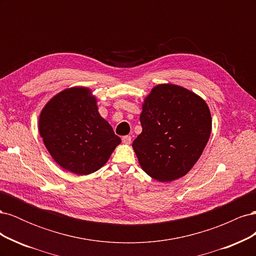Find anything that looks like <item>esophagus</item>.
<instances>
[{
  "label": "esophagus",
  "mask_w": 256,
  "mask_h": 256,
  "mask_svg": "<svg viewBox=\"0 0 256 256\" xmlns=\"http://www.w3.org/2000/svg\"><path fill=\"white\" fill-rule=\"evenodd\" d=\"M122 143H125V144H130L131 143V136H122Z\"/></svg>",
  "instance_id": "34e87169"
}]
</instances>
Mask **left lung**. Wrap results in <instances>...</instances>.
Masks as SVG:
<instances>
[{
  "instance_id": "obj_1",
  "label": "left lung",
  "mask_w": 256,
  "mask_h": 256,
  "mask_svg": "<svg viewBox=\"0 0 256 256\" xmlns=\"http://www.w3.org/2000/svg\"><path fill=\"white\" fill-rule=\"evenodd\" d=\"M142 132L132 147L144 172L166 182L187 174L202 154L212 132L204 100L174 84L154 88L143 104Z\"/></svg>"
}]
</instances>
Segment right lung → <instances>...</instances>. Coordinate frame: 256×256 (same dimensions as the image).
Instances as JSON below:
<instances>
[{
	"mask_svg": "<svg viewBox=\"0 0 256 256\" xmlns=\"http://www.w3.org/2000/svg\"><path fill=\"white\" fill-rule=\"evenodd\" d=\"M90 94L84 88L65 90L46 104L40 116V134L52 158L78 175L99 170L120 143Z\"/></svg>",
	"mask_w": 256,
	"mask_h": 256,
	"instance_id": "right-lung-1",
	"label": "right lung"
}]
</instances>
